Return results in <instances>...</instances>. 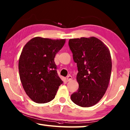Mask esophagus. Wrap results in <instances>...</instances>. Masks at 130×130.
Returning a JSON list of instances; mask_svg holds the SVG:
<instances>
[{
  "mask_svg": "<svg viewBox=\"0 0 130 130\" xmlns=\"http://www.w3.org/2000/svg\"><path fill=\"white\" fill-rule=\"evenodd\" d=\"M72 76H71L70 75H69V76H68L67 77V78H66V80H67V82H70L71 80H72Z\"/></svg>",
  "mask_w": 130,
  "mask_h": 130,
  "instance_id": "1",
  "label": "esophagus"
}]
</instances>
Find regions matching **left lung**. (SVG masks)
Wrapping results in <instances>:
<instances>
[{"label":"left lung","mask_w":130,"mask_h":130,"mask_svg":"<svg viewBox=\"0 0 130 130\" xmlns=\"http://www.w3.org/2000/svg\"><path fill=\"white\" fill-rule=\"evenodd\" d=\"M69 45L78 71V89L71 99L79 106L91 107L102 99L108 88L112 69L110 50L95 37L71 39Z\"/></svg>","instance_id":"1"}]
</instances>
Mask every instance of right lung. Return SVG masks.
<instances>
[{"instance_id": "obj_1", "label": "right lung", "mask_w": 130, "mask_h": 130, "mask_svg": "<svg viewBox=\"0 0 130 130\" xmlns=\"http://www.w3.org/2000/svg\"><path fill=\"white\" fill-rule=\"evenodd\" d=\"M65 42V39L36 37L23 48L19 60L20 78L26 94L34 102L52 101L63 83L54 59Z\"/></svg>"}]
</instances>
